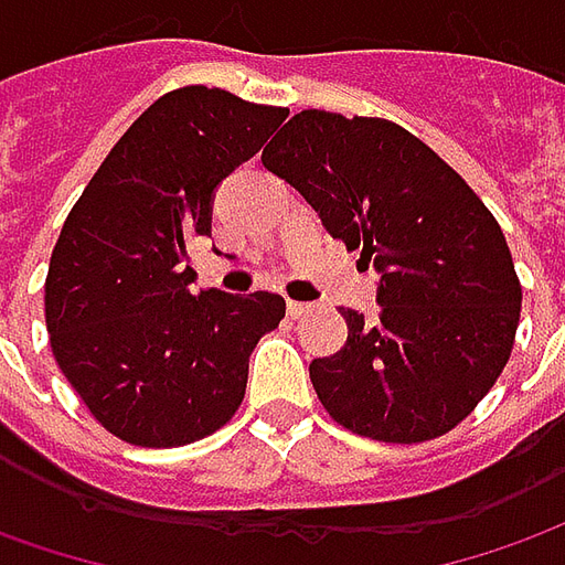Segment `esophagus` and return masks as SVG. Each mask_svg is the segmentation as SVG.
Masks as SVG:
<instances>
[{
  "label": "esophagus",
  "instance_id": "obj_1",
  "mask_svg": "<svg viewBox=\"0 0 565 565\" xmlns=\"http://www.w3.org/2000/svg\"><path fill=\"white\" fill-rule=\"evenodd\" d=\"M312 312V306H309V302H297V299H290V302H287V315H290V318H302V315H309Z\"/></svg>",
  "mask_w": 565,
  "mask_h": 565
}]
</instances>
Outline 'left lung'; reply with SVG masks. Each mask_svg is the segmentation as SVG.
<instances>
[{"label":"left lung","mask_w":565,"mask_h":565,"mask_svg":"<svg viewBox=\"0 0 565 565\" xmlns=\"http://www.w3.org/2000/svg\"><path fill=\"white\" fill-rule=\"evenodd\" d=\"M263 167L380 271V321L347 309L343 349L309 364L324 412L395 445L458 427L501 377L523 306L489 206L433 148L380 117L299 110Z\"/></svg>","instance_id":"obj_1"}]
</instances>
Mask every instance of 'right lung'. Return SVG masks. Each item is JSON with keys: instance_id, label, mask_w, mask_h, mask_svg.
<instances>
[{"instance_id": "right-lung-1", "label": "right lung", "mask_w": 565, "mask_h": 565, "mask_svg": "<svg viewBox=\"0 0 565 565\" xmlns=\"http://www.w3.org/2000/svg\"><path fill=\"white\" fill-rule=\"evenodd\" d=\"M287 107L182 86L110 148L57 234L45 328L92 417L141 448L216 433L247 390L250 352L284 318L278 294H191L185 244L210 234L213 191L281 126Z\"/></svg>"}]
</instances>
